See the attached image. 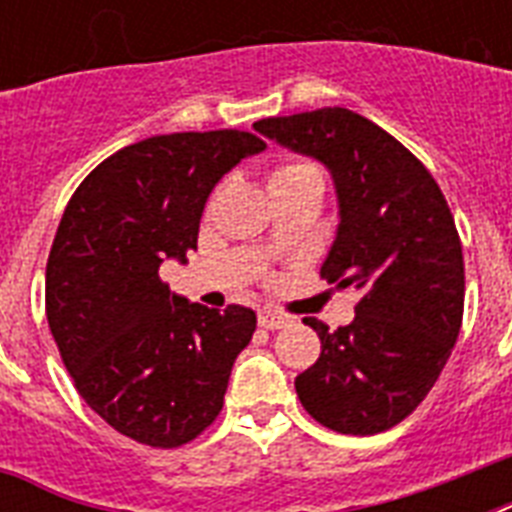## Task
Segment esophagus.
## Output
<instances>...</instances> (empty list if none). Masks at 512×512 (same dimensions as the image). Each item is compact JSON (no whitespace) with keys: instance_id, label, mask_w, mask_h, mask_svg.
<instances>
[{"instance_id":"esophagus-1","label":"esophagus","mask_w":512,"mask_h":512,"mask_svg":"<svg viewBox=\"0 0 512 512\" xmlns=\"http://www.w3.org/2000/svg\"><path fill=\"white\" fill-rule=\"evenodd\" d=\"M257 321H260V327L263 329H281L289 324L287 316H281V313H276V311H260Z\"/></svg>"}]
</instances>
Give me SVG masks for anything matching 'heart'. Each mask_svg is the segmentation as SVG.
<instances>
[{"mask_svg":"<svg viewBox=\"0 0 512 512\" xmlns=\"http://www.w3.org/2000/svg\"><path fill=\"white\" fill-rule=\"evenodd\" d=\"M308 175H319V172L313 170L311 164H300V162L281 164L279 170L273 172L271 185L273 183H284V180H295V177H308Z\"/></svg>","mask_w":512,"mask_h":512,"instance_id":"obj_1","label":"heart"}]
</instances>
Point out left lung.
Masks as SVG:
<instances>
[{
  "mask_svg": "<svg viewBox=\"0 0 512 512\" xmlns=\"http://www.w3.org/2000/svg\"><path fill=\"white\" fill-rule=\"evenodd\" d=\"M255 130L332 175L337 233L321 276L361 295L356 319L319 332L321 356L295 390L324 428H393L436 385L460 335L465 263L444 193L393 135L348 108L255 122Z\"/></svg>",
  "mask_w": 512,
  "mask_h": 512,
  "instance_id": "1",
  "label": "left lung"
}]
</instances>
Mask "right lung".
I'll list each match as a JSON object with an SVG mask.
<instances>
[{"label": "right lung", "mask_w": 512, "mask_h": 512, "mask_svg": "<svg viewBox=\"0 0 512 512\" xmlns=\"http://www.w3.org/2000/svg\"><path fill=\"white\" fill-rule=\"evenodd\" d=\"M260 151L239 130L146 138L100 162L60 217L44 284L50 332L79 396L138 444L172 449L209 428L252 340V308L191 303L159 268L188 260L212 188Z\"/></svg>", "instance_id": "obj_1"}]
</instances>
